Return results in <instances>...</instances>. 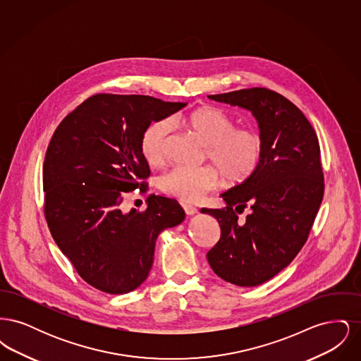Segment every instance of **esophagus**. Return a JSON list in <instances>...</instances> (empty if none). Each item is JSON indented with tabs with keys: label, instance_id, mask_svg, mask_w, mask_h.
<instances>
[{
	"label": "esophagus",
	"instance_id": "34e87169",
	"mask_svg": "<svg viewBox=\"0 0 361 361\" xmlns=\"http://www.w3.org/2000/svg\"><path fill=\"white\" fill-rule=\"evenodd\" d=\"M184 211H185L187 215H195V214H197V208H196V207L189 206V204L184 206Z\"/></svg>",
	"mask_w": 361,
	"mask_h": 361
}]
</instances>
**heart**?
Segmentation results:
<instances>
[{
  "label": "heart",
  "instance_id": "heart-1",
  "mask_svg": "<svg viewBox=\"0 0 361 361\" xmlns=\"http://www.w3.org/2000/svg\"><path fill=\"white\" fill-rule=\"evenodd\" d=\"M176 121L206 145V158L215 168H174L161 178L165 193L183 202H197L219 185L221 176L228 185H238L257 171L264 155L261 134L253 128H237V121L222 109L197 108ZM169 131L166 121H153L145 130L142 153L149 165L164 164Z\"/></svg>",
  "mask_w": 361,
  "mask_h": 361
}]
</instances>
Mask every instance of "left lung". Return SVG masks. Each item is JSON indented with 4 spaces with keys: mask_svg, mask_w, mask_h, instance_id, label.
Segmentation results:
<instances>
[{
    "mask_svg": "<svg viewBox=\"0 0 361 361\" xmlns=\"http://www.w3.org/2000/svg\"><path fill=\"white\" fill-rule=\"evenodd\" d=\"M208 99L250 111L264 139L256 173L221 195L226 207L200 209L221 226V238L207 253L215 275L256 287L288 267L307 240L325 188L318 137L296 105L267 87ZM245 207L250 214L240 221Z\"/></svg>",
    "mask_w": 361,
    "mask_h": 361,
    "instance_id": "1",
    "label": "left lung"
}]
</instances>
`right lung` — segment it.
I'll list each match as a JSON object with an SVG mask.
<instances>
[{
  "mask_svg": "<svg viewBox=\"0 0 361 361\" xmlns=\"http://www.w3.org/2000/svg\"><path fill=\"white\" fill-rule=\"evenodd\" d=\"M185 105L140 94H94L52 135L43 166L46 219L61 252L100 291L137 290L150 274L158 235L185 219L176 200L155 195L143 212L121 209L126 193L146 190L145 130Z\"/></svg>",
  "mask_w": 361,
  "mask_h": 361,
  "instance_id": "add662e5",
  "label": "right lung"
}]
</instances>
